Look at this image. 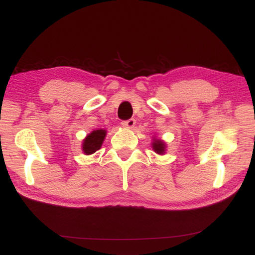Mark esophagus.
Returning a JSON list of instances; mask_svg holds the SVG:
<instances>
[{
  "label": "esophagus",
  "instance_id": "esophagus-1",
  "mask_svg": "<svg viewBox=\"0 0 255 255\" xmlns=\"http://www.w3.org/2000/svg\"><path fill=\"white\" fill-rule=\"evenodd\" d=\"M135 123H136L135 119H128L127 121H123L122 126L125 128H133L134 126H135Z\"/></svg>",
  "mask_w": 255,
  "mask_h": 255
}]
</instances>
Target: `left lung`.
Returning a JSON list of instances; mask_svg holds the SVG:
<instances>
[{
    "mask_svg": "<svg viewBox=\"0 0 255 255\" xmlns=\"http://www.w3.org/2000/svg\"><path fill=\"white\" fill-rule=\"evenodd\" d=\"M152 142H151V146L153 151L155 152L156 154H158V155H164V154L166 153V149H167V143L163 140L160 139V138H157V137H152Z\"/></svg>",
    "mask_w": 255,
    "mask_h": 255,
    "instance_id": "left-lung-1",
    "label": "left lung"
}]
</instances>
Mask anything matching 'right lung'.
<instances>
[{
  "label": "right lung",
  "instance_id": "add662e5",
  "mask_svg": "<svg viewBox=\"0 0 255 255\" xmlns=\"http://www.w3.org/2000/svg\"><path fill=\"white\" fill-rule=\"evenodd\" d=\"M106 134V129L99 128L94 129L85 137L82 141V151L85 155H91V154L96 153V151L101 149Z\"/></svg>",
  "mask_w": 255,
  "mask_h": 255
}]
</instances>
